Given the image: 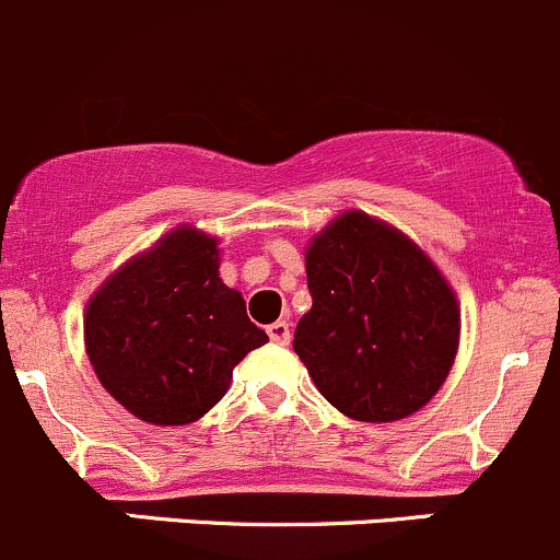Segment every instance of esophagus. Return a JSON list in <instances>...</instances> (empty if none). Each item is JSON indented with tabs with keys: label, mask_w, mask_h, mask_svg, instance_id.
Instances as JSON below:
<instances>
[{
	"label": "esophagus",
	"mask_w": 560,
	"mask_h": 560,
	"mask_svg": "<svg viewBox=\"0 0 560 560\" xmlns=\"http://www.w3.org/2000/svg\"><path fill=\"white\" fill-rule=\"evenodd\" d=\"M267 335L269 340L278 342V346H288V342H291V329H288L285 320H275V324H269Z\"/></svg>",
	"instance_id": "34e87169"
}]
</instances>
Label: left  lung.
<instances>
[{"label":"left lung","instance_id":"1","mask_svg":"<svg viewBox=\"0 0 560 560\" xmlns=\"http://www.w3.org/2000/svg\"><path fill=\"white\" fill-rule=\"evenodd\" d=\"M313 307L293 351L320 395L359 422H395L450 375L457 299L435 264L392 225L346 212L307 247Z\"/></svg>","mask_w":560,"mask_h":560}]
</instances>
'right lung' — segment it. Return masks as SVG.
<instances>
[{
	"instance_id": "right-lung-1",
	"label": "right lung",
	"mask_w": 560,
	"mask_h": 560,
	"mask_svg": "<svg viewBox=\"0 0 560 560\" xmlns=\"http://www.w3.org/2000/svg\"><path fill=\"white\" fill-rule=\"evenodd\" d=\"M218 267V240L182 225L105 280L86 307L94 373L143 422L201 419L236 364L269 342Z\"/></svg>"
}]
</instances>
